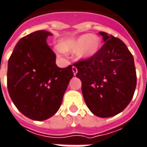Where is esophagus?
<instances>
[{
	"label": "esophagus",
	"mask_w": 147,
	"mask_h": 147,
	"mask_svg": "<svg viewBox=\"0 0 147 147\" xmlns=\"http://www.w3.org/2000/svg\"><path fill=\"white\" fill-rule=\"evenodd\" d=\"M72 71H73L74 76H76L77 73V68L76 66H72Z\"/></svg>",
	"instance_id": "esophagus-1"
}]
</instances>
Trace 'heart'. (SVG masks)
<instances>
[{"label": "heart", "instance_id": "b5f03b06", "mask_svg": "<svg viewBox=\"0 0 147 147\" xmlns=\"http://www.w3.org/2000/svg\"><path fill=\"white\" fill-rule=\"evenodd\" d=\"M100 43L97 36L86 33L63 40L60 46H57L56 51L61 56L65 55V52H71L76 53L80 59H88L99 51Z\"/></svg>", "mask_w": 147, "mask_h": 147}]
</instances>
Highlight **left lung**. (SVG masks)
I'll return each instance as SVG.
<instances>
[{
	"label": "left lung",
	"mask_w": 147,
	"mask_h": 147,
	"mask_svg": "<svg viewBox=\"0 0 147 147\" xmlns=\"http://www.w3.org/2000/svg\"><path fill=\"white\" fill-rule=\"evenodd\" d=\"M99 34L105 42L99 51L74 65L86 106L95 116L106 118L128 106L136 86V73L133 56L125 43L106 32Z\"/></svg>",
	"instance_id": "obj_1"
}]
</instances>
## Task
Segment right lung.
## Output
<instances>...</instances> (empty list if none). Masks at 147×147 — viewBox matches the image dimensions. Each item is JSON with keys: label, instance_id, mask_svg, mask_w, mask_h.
Listing matches in <instances>:
<instances>
[{"label": "right lung", "instance_id": "right-lung-1", "mask_svg": "<svg viewBox=\"0 0 147 147\" xmlns=\"http://www.w3.org/2000/svg\"><path fill=\"white\" fill-rule=\"evenodd\" d=\"M52 36L36 30L22 37L8 61L7 89L16 108L34 121L55 115L73 77L72 66L60 68L56 55L47 45Z\"/></svg>", "mask_w": 147, "mask_h": 147}]
</instances>
